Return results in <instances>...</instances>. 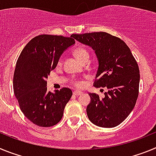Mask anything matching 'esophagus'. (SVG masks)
<instances>
[{
    "instance_id": "obj_1",
    "label": "esophagus",
    "mask_w": 156,
    "mask_h": 156,
    "mask_svg": "<svg viewBox=\"0 0 156 156\" xmlns=\"http://www.w3.org/2000/svg\"><path fill=\"white\" fill-rule=\"evenodd\" d=\"M81 94H82V92L79 91V90H74L73 91L74 96H79V95H80Z\"/></svg>"
}]
</instances>
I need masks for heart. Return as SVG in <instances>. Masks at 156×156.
Masks as SVG:
<instances>
[{"label": "heart", "mask_w": 156, "mask_h": 156, "mask_svg": "<svg viewBox=\"0 0 156 156\" xmlns=\"http://www.w3.org/2000/svg\"><path fill=\"white\" fill-rule=\"evenodd\" d=\"M73 55L75 56L76 58H77L81 62H83L86 60L89 59V52L87 50L86 48L83 47H78L73 51ZM73 84L76 87H80L83 86V82L79 80H74Z\"/></svg>", "instance_id": "heart-1"}]
</instances>
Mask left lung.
Returning <instances> with one entry per match:
<instances>
[{"label": "left lung", "mask_w": 156, "mask_h": 156, "mask_svg": "<svg viewBox=\"0 0 156 156\" xmlns=\"http://www.w3.org/2000/svg\"><path fill=\"white\" fill-rule=\"evenodd\" d=\"M72 37L92 48L98 60L95 87H105V97L90 93L87 113L100 127L118 126L134 108L139 92L138 65L126 43L105 32L72 34Z\"/></svg>", "instance_id": "left-lung-1"}]
</instances>
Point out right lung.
Masks as SVG:
<instances>
[{
    "label": "right lung",
    "instance_id": "add662e5",
    "mask_svg": "<svg viewBox=\"0 0 156 156\" xmlns=\"http://www.w3.org/2000/svg\"><path fill=\"white\" fill-rule=\"evenodd\" d=\"M74 44L72 37L37 36L25 46L18 58L14 93L23 113L37 126H55L62 118L73 92L67 87L55 93L48 91L46 79L51 70L55 69L62 54Z\"/></svg>",
    "mask_w": 156,
    "mask_h": 156
}]
</instances>
